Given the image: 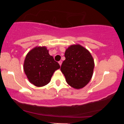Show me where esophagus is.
Masks as SVG:
<instances>
[{"label": "esophagus", "instance_id": "34e87169", "mask_svg": "<svg viewBox=\"0 0 124 124\" xmlns=\"http://www.w3.org/2000/svg\"><path fill=\"white\" fill-rule=\"evenodd\" d=\"M58 63H59V65H60V66H61V65H62V61H60L59 62H58Z\"/></svg>", "mask_w": 124, "mask_h": 124}]
</instances>
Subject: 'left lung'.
Here are the masks:
<instances>
[{"mask_svg": "<svg viewBox=\"0 0 124 124\" xmlns=\"http://www.w3.org/2000/svg\"><path fill=\"white\" fill-rule=\"evenodd\" d=\"M61 70L67 83L75 89L83 88L93 76L94 62L92 55L80 44L71 45L65 52Z\"/></svg>", "mask_w": 124, "mask_h": 124, "instance_id": "obj_1", "label": "left lung"}]
</instances>
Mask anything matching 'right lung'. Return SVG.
I'll return each instance as SVG.
<instances>
[{
    "label": "right lung",
    "mask_w": 124,
    "mask_h": 124,
    "mask_svg": "<svg viewBox=\"0 0 124 124\" xmlns=\"http://www.w3.org/2000/svg\"><path fill=\"white\" fill-rule=\"evenodd\" d=\"M23 68L31 84L42 87L50 82L54 73L60 68V65L49 55L46 46H37L27 54Z\"/></svg>",
    "instance_id": "right-lung-1"
}]
</instances>
